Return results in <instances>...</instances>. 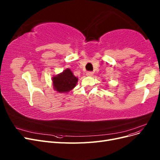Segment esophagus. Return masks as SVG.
I'll return each mask as SVG.
<instances>
[{"instance_id": "34e87169", "label": "esophagus", "mask_w": 160, "mask_h": 160, "mask_svg": "<svg viewBox=\"0 0 160 160\" xmlns=\"http://www.w3.org/2000/svg\"><path fill=\"white\" fill-rule=\"evenodd\" d=\"M93 75V72H91V71H88V72H86V75L87 76H92Z\"/></svg>"}]
</instances>
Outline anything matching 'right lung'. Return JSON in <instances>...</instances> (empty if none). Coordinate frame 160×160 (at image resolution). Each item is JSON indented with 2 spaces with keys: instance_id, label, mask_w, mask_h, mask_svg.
Listing matches in <instances>:
<instances>
[{
  "instance_id": "1",
  "label": "right lung",
  "mask_w": 160,
  "mask_h": 160,
  "mask_svg": "<svg viewBox=\"0 0 160 160\" xmlns=\"http://www.w3.org/2000/svg\"><path fill=\"white\" fill-rule=\"evenodd\" d=\"M53 89L58 93H67L76 86L78 78L73 75L70 69H65L59 74L52 77Z\"/></svg>"
}]
</instances>
